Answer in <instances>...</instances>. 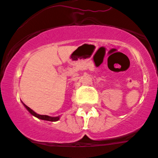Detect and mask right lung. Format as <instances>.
I'll list each match as a JSON object with an SVG mask.
<instances>
[{"label": "right lung", "instance_id": "add662e5", "mask_svg": "<svg viewBox=\"0 0 158 158\" xmlns=\"http://www.w3.org/2000/svg\"><path fill=\"white\" fill-rule=\"evenodd\" d=\"M23 105L25 106V107L27 108V111H29V112L31 114V115H33L34 116L37 117L38 118H40V119H43V120H47V121H51V122H55V121H58V119H59V116L58 117H51V116H48V115H39V114H37V113L35 112L34 111H32L30 107H27V105H25L24 104H23Z\"/></svg>", "mask_w": 158, "mask_h": 158}]
</instances>
